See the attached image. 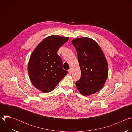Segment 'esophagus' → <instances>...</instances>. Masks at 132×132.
Returning <instances> with one entry per match:
<instances>
[{
	"mask_svg": "<svg viewBox=\"0 0 132 132\" xmlns=\"http://www.w3.org/2000/svg\"><path fill=\"white\" fill-rule=\"evenodd\" d=\"M68 73H69V75H71V74L72 72H71V69H69L68 70Z\"/></svg>",
	"mask_w": 132,
	"mask_h": 132,
	"instance_id": "1",
	"label": "esophagus"
}]
</instances>
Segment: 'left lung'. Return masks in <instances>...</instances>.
Returning <instances> with one entry per match:
<instances>
[{"mask_svg":"<svg viewBox=\"0 0 132 132\" xmlns=\"http://www.w3.org/2000/svg\"><path fill=\"white\" fill-rule=\"evenodd\" d=\"M71 43L77 52L81 69V78L76 86L83 96H89L100 90L108 76V65L99 45L89 37L73 39Z\"/></svg>","mask_w":132,"mask_h":132,"instance_id":"1","label":"left lung"}]
</instances>
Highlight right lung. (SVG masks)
Returning <instances> with one entry per match:
<instances>
[{
	"mask_svg": "<svg viewBox=\"0 0 132 132\" xmlns=\"http://www.w3.org/2000/svg\"><path fill=\"white\" fill-rule=\"evenodd\" d=\"M69 37L53 35L43 40L33 51L28 65L32 84L43 93L53 90L68 71L63 68L59 48Z\"/></svg>",
	"mask_w": 132,
	"mask_h": 132,
	"instance_id": "1",
	"label": "right lung"
}]
</instances>
